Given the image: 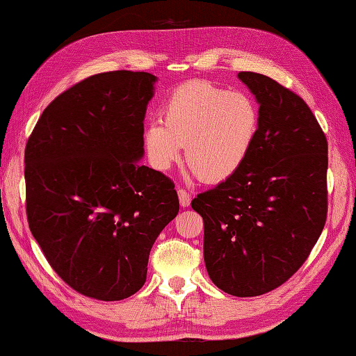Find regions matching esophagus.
Segmentation results:
<instances>
[{
	"label": "esophagus",
	"mask_w": 356,
	"mask_h": 356,
	"mask_svg": "<svg viewBox=\"0 0 356 356\" xmlns=\"http://www.w3.org/2000/svg\"><path fill=\"white\" fill-rule=\"evenodd\" d=\"M178 197H179V204L181 207H188L192 201V195L188 193L184 188H178Z\"/></svg>",
	"instance_id": "obj_1"
}]
</instances>
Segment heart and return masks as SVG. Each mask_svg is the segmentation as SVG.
<instances>
[{"mask_svg":"<svg viewBox=\"0 0 356 356\" xmlns=\"http://www.w3.org/2000/svg\"><path fill=\"white\" fill-rule=\"evenodd\" d=\"M259 122V106L249 93L192 81L170 93L163 121L149 122L144 143L158 169H169L186 144L188 168L206 183H220L248 161Z\"/></svg>","mask_w":356,"mask_h":356,"instance_id":"obj_1","label":"heart"}]
</instances>
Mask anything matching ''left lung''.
Returning <instances> with one entry per match:
<instances>
[{"label":"left lung","mask_w":356,"mask_h":356,"mask_svg":"<svg viewBox=\"0 0 356 356\" xmlns=\"http://www.w3.org/2000/svg\"><path fill=\"white\" fill-rule=\"evenodd\" d=\"M259 103L248 161L197 195L210 280L234 296L270 292L310 255L327 218V140L301 97L275 79L239 72Z\"/></svg>","instance_id":"left-lung-1"}]
</instances>
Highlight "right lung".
<instances>
[{"instance_id":"add662e5","label":"right lung","mask_w":356,"mask_h":356,"mask_svg":"<svg viewBox=\"0 0 356 356\" xmlns=\"http://www.w3.org/2000/svg\"><path fill=\"white\" fill-rule=\"evenodd\" d=\"M155 81L132 70L86 78L44 108L26 144L29 229L58 277L93 300L144 286L152 245L179 210L172 179L138 163Z\"/></svg>"}]
</instances>
